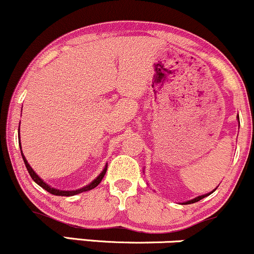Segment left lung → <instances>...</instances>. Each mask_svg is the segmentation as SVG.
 <instances>
[{
    "label": "left lung",
    "mask_w": 254,
    "mask_h": 254,
    "mask_svg": "<svg viewBox=\"0 0 254 254\" xmlns=\"http://www.w3.org/2000/svg\"><path fill=\"white\" fill-rule=\"evenodd\" d=\"M238 119H239V116H238ZM239 123H240V121H239ZM211 193H213V191H211ZM211 193H208V194H204V195H200V196L195 197V199H191V200H189V201H186L185 204H186V205H188V204H194V202H197V201H199V200L204 199V197L207 196V195H210Z\"/></svg>",
    "instance_id": "obj_1"
}]
</instances>
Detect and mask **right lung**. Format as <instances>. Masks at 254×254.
<instances>
[{"instance_id": "right-lung-1", "label": "right lung", "mask_w": 254, "mask_h": 254, "mask_svg": "<svg viewBox=\"0 0 254 254\" xmlns=\"http://www.w3.org/2000/svg\"><path fill=\"white\" fill-rule=\"evenodd\" d=\"M19 140H20V136H19ZM19 146H20V144H19ZM20 148H21V147H20ZM21 157H23V160H24V163H25V166H26L27 171H29L30 176H31L32 180L35 181V182L37 183L38 186H41L42 188H43V189H46L47 191H49L50 194H53V195H59V196H72V195H76V194L83 193V191H88V190H91V189H94V188H95L96 186H99V185H100V182H101V181H102V178H104V176H105L106 171H107V165H106V166H105V169L102 170V172H101V174H100L99 176H97V177L95 178V180L93 181V182H91V183H89L88 186L83 187V188H80V189H77V190H60V189H55V188H52V187H50L49 185H47L46 182H43V180H42V178H41L40 176H38V175L36 174L35 171H33L31 166H30V164L27 163L26 158H25V157H24V154H23V150H21Z\"/></svg>"}]
</instances>
